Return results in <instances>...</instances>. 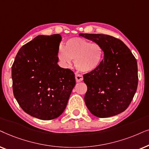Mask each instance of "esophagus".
<instances>
[{
  "label": "esophagus",
  "mask_w": 149,
  "mask_h": 149,
  "mask_svg": "<svg viewBox=\"0 0 149 149\" xmlns=\"http://www.w3.org/2000/svg\"><path fill=\"white\" fill-rule=\"evenodd\" d=\"M75 76H76V82H81V81L83 80V76L82 75L78 73H75Z\"/></svg>",
  "instance_id": "1"
}]
</instances>
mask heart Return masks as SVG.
<instances>
[{
    "label": "heart",
    "mask_w": 149,
    "mask_h": 149,
    "mask_svg": "<svg viewBox=\"0 0 149 149\" xmlns=\"http://www.w3.org/2000/svg\"><path fill=\"white\" fill-rule=\"evenodd\" d=\"M103 49L97 43L73 37L59 47L57 56L63 67H68L74 59L75 67L83 73H90L100 67L103 58Z\"/></svg>",
    "instance_id": "obj_1"
}]
</instances>
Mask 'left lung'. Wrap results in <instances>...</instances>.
<instances>
[{
    "instance_id": "1",
    "label": "left lung",
    "mask_w": 149,
    "mask_h": 149,
    "mask_svg": "<svg viewBox=\"0 0 149 149\" xmlns=\"http://www.w3.org/2000/svg\"><path fill=\"white\" fill-rule=\"evenodd\" d=\"M79 35L100 44L104 54L96 70L83 75L87 86L84 96L86 107L99 118L120 114L130 106L138 87L136 58L122 41L110 35Z\"/></svg>"
}]
</instances>
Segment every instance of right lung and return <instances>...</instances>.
Returning <instances> with one entry per match:
<instances>
[{
	"mask_svg": "<svg viewBox=\"0 0 149 149\" xmlns=\"http://www.w3.org/2000/svg\"><path fill=\"white\" fill-rule=\"evenodd\" d=\"M59 34L39 35L19 49L11 69L13 92L26 113L41 120L58 117L76 84L71 69L57 64Z\"/></svg>",
	"mask_w": 149,
	"mask_h": 149,
	"instance_id": "1",
	"label": "right lung"
}]
</instances>
